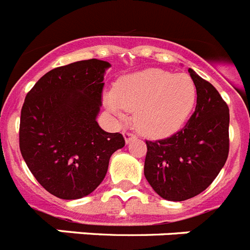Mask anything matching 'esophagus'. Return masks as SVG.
<instances>
[{"label":"esophagus","instance_id":"1","mask_svg":"<svg viewBox=\"0 0 250 250\" xmlns=\"http://www.w3.org/2000/svg\"><path fill=\"white\" fill-rule=\"evenodd\" d=\"M123 136H125V142H127V144H128V142L131 141V140L136 138V136L133 135L132 132H129V131H123Z\"/></svg>","mask_w":250,"mask_h":250}]
</instances>
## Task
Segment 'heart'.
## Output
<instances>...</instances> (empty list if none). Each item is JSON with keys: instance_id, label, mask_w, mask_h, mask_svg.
I'll return each mask as SVG.
<instances>
[{"instance_id": "heart-1", "label": "heart", "mask_w": 250, "mask_h": 250, "mask_svg": "<svg viewBox=\"0 0 250 250\" xmlns=\"http://www.w3.org/2000/svg\"><path fill=\"white\" fill-rule=\"evenodd\" d=\"M197 99V87L186 73L148 68L117 81L105 95L112 113L123 118L135 110V125L145 136L163 138L179 131L189 118Z\"/></svg>"}]
</instances>
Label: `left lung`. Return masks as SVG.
Wrapping results in <instances>:
<instances>
[{
  "instance_id": "1",
  "label": "left lung",
  "mask_w": 250,
  "mask_h": 250,
  "mask_svg": "<svg viewBox=\"0 0 250 250\" xmlns=\"http://www.w3.org/2000/svg\"><path fill=\"white\" fill-rule=\"evenodd\" d=\"M189 75L197 87L196 109L170 137L146 141L145 177L167 201H186L206 189L229 155V106L212 83Z\"/></svg>"
}]
</instances>
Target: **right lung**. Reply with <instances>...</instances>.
<instances>
[{
    "label": "right lung",
    "mask_w": 250,
    "mask_h": 250,
    "mask_svg": "<svg viewBox=\"0 0 250 250\" xmlns=\"http://www.w3.org/2000/svg\"><path fill=\"white\" fill-rule=\"evenodd\" d=\"M105 61H79L50 70L26 94L21 108L20 151L44 189L62 200L87 196L99 186L113 152L125 146L121 133L103 131Z\"/></svg>",
    "instance_id": "1"
}]
</instances>
